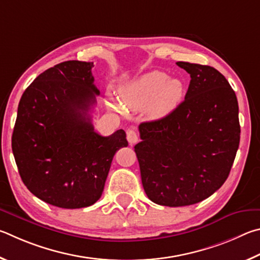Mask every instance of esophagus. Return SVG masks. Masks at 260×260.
Instances as JSON below:
<instances>
[{"mask_svg": "<svg viewBox=\"0 0 260 260\" xmlns=\"http://www.w3.org/2000/svg\"><path fill=\"white\" fill-rule=\"evenodd\" d=\"M126 139L130 145H134L138 142L139 137L135 130H127L126 131Z\"/></svg>", "mask_w": 260, "mask_h": 260, "instance_id": "34e87169", "label": "esophagus"}]
</instances>
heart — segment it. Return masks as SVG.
Returning <instances> with one entry per match:
<instances>
[{
    "label": "heart",
    "instance_id": "heart-1",
    "mask_svg": "<svg viewBox=\"0 0 260 260\" xmlns=\"http://www.w3.org/2000/svg\"><path fill=\"white\" fill-rule=\"evenodd\" d=\"M185 85L177 77H169L167 73L153 71L138 77L121 89L122 102L134 109L147 107L152 118L165 117L180 103ZM109 107L123 113L124 108L112 97L108 98Z\"/></svg>",
    "mask_w": 260,
    "mask_h": 260
}]
</instances>
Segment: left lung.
Here are the masks:
<instances>
[{"instance_id": "8db88e82", "label": "left lung", "mask_w": 260, "mask_h": 260, "mask_svg": "<svg viewBox=\"0 0 260 260\" xmlns=\"http://www.w3.org/2000/svg\"><path fill=\"white\" fill-rule=\"evenodd\" d=\"M190 75L185 100L167 116L139 125L135 146L152 202L185 207L203 201L230 175L240 144L239 105L216 68L177 62Z\"/></svg>"}]
</instances>
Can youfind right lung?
Segmentation results:
<instances>
[{"instance_id":"1","label":"right lung","mask_w":260,"mask_h":260,"mask_svg":"<svg viewBox=\"0 0 260 260\" xmlns=\"http://www.w3.org/2000/svg\"><path fill=\"white\" fill-rule=\"evenodd\" d=\"M93 62L68 60L40 74L22 93L12 134L18 171L30 193L54 207H89L102 197L124 130L95 133L91 108L99 90Z\"/></svg>"}]
</instances>
